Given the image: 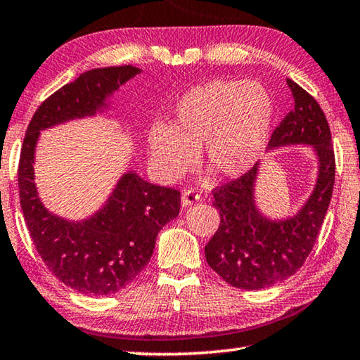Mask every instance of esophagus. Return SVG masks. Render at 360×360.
<instances>
[{
	"label": "esophagus",
	"instance_id": "34e87169",
	"mask_svg": "<svg viewBox=\"0 0 360 360\" xmlns=\"http://www.w3.org/2000/svg\"><path fill=\"white\" fill-rule=\"evenodd\" d=\"M199 199H200V196L194 190H185L184 193H181V205L184 207H190L193 204H196Z\"/></svg>",
	"mask_w": 360,
	"mask_h": 360
}]
</instances>
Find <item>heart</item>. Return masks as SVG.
Instances as JSON below:
<instances>
[{
  "instance_id": "1",
  "label": "heart",
  "mask_w": 360,
  "mask_h": 360,
  "mask_svg": "<svg viewBox=\"0 0 360 360\" xmlns=\"http://www.w3.org/2000/svg\"><path fill=\"white\" fill-rule=\"evenodd\" d=\"M275 115L274 98L256 80L215 79L181 96L170 123L147 131L151 164L174 181L200 160L213 174L237 179L255 167L266 150Z\"/></svg>"
}]
</instances>
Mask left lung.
<instances>
[{
	"label": "left lung",
	"instance_id": "obj_1",
	"mask_svg": "<svg viewBox=\"0 0 360 360\" xmlns=\"http://www.w3.org/2000/svg\"><path fill=\"white\" fill-rule=\"evenodd\" d=\"M294 109L276 126L269 150L308 145L318 161L316 184L297 213L286 218L264 215L256 204V180L261 162L215 188L219 228L205 245L209 266L231 286L257 291L292 276L313 250L329 209L335 184V155L330 128L311 94L288 79Z\"/></svg>",
	"mask_w": 360,
	"mask_h": 360
}]
</instances>
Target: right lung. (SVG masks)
<instances>
[{"label": "right lung", "instance_id": "right-lung-1", "mask_svg": "<svg viewBox=\"0 0 360 360\" xmlns=\"http://www.w3.org/2000/svg\"><path fill=\"white\" fill-rule=\"evenodd\" d=\"M131 65L96 68L61 86L34 112L18 162V191L31 240L50 272L86 295H109L134 281L153 255L158 232L179 217L180 191L124 172L91 217L69 221L49 212L34 184L41 131L109 109L120 85L141 74Z\"/></svg>", "mask_w": 360, "mask_h": 360}]
</instances>
